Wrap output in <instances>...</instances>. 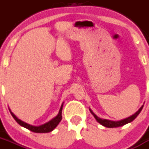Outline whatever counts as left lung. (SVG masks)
Listing matches in <instances>:
<instances>
[{
	"instance_id": "1",
	"label": "left lung",
	"mask_w": 149,
	"mask_h": 149,
	"mask_svg": "<svg viewBox=\"0 0 149 149\" xmlns=\"http://www.w3.org/2000/svg\"><path fill=\"white\" fill-rule=\"evenodd\" d=\"M142 107H143V105H142V107L138 110V111H136L134 114H132V116H130V117H127V118H125V119L120 120H118V121H113V120H110L102 119V118L98 117L95 113H94L92 110L90 109V108H89V111L90 112H91V113L94 116V117L95 118L96 120L98 121L100 124H102V126H104V127H108V128H113V127H122V126H123V125L132 122V121L133 120H135V118H136L139 114V113H140L141 111L142 110Z\"/></svg>"
}]
</instances>
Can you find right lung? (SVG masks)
<instances>
[{"label": "right lung", "instance_id": "1", "mask_svg": "<svg viewBox=\"0 0 149 149\" xmlns=\"http://www.w3.org/2000/svg\"><path fill=\"white\" fill-rule=\"evenodd\" d=\"M63 103L62 104V105H61V108H60L59 113H58V114L55 117H54L53 119H51L48 122L44 123L42 125H40V126H33V125L29 124V123H26L24 121L21 120L20 119H19L18 117L10 111V109L9 110L10 111L11 115L13 116L15 120L17 121V123L20 125L21 127H23L25 128L28 129V130H29L32 132H38V133H45V132H51V131H53L56 128L57 125L59 124L61 120H62V109H63Z\"/></svg>", "mask_w": 149, "mask_h": 149}]
</instances>
